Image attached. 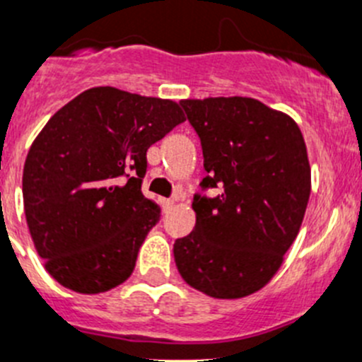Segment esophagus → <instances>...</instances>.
<instances>
[{
  "mask_svg": "<svg viewBox=\"0 0 362 362\" xmlns=\"http://www.w3.org/2000/svg\"><path fill=\"white\" fill-rule=\"evenodd\" d=\"M173 205H175L173 198H164V200H162V207H164V211H170Z\"/></svg>",
  "mask_w": 362,
  "mask_h": 362,
  "instance_id": "obj_1",
  "label": "esophagus"
}]
</instances>
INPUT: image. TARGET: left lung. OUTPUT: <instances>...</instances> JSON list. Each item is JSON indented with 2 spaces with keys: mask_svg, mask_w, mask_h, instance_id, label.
Segmentation results:
<instances>
[{
  "mask_svg": "<svg viewBox=\"0 0 362 362\" xmlns=\"http://www.w3.org/2000/svg\"><path fill=\"white\" fill-rule=\"evenodd\" d=\"M204 151L207 177L194 194V230L175 241L182 279L212 298L264 288L296 239L310 194V165L298 124L243 96L182 100Z\"/></svg>",
  "mask_w": 362,
  "mask_h": 362,
  "instance_id": "1",
  "label": "left lung"
}]
</instances>
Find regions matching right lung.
Wrapping results in <instances>:
<instances>
[{"instance_id": "add662e5", "label": "right lung", "mask_w": 362, "mask_h": 362, "mask_svg": "<svg viewBox=\"0 0 362 362\" xmlns=\"http://www.w3.org/2000/svg\"><path fill=\"white\" fill-rule=\"evenodd\" d=\"M185 117L171 100L93 87L40 130L23 170L30 234L64 288L105 293L132 275L160 218L144 198L146 151Z\"/></svg>"}]
</instances>
